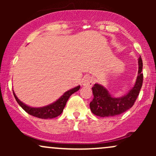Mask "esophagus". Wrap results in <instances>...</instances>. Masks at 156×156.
<instances>
[{
	"label": "esophagus",
	"mask_w": 156,
	"mask_h": 156,
	"mask_svg": "<svg viewBox=\"0 0 156 156\" xmlns=\"http://www.w3.org/2000/svg\"><path fill=\"white\" fill-rule=\"evenodd\" d=\"M93 84H94V80L90 76H85L82 80V85L84 87H92Z\"/></svg>",
	"instance_id": "1"
}]
</instances>
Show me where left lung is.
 I'll return each mask as SVG.
<instances>
[{"instance_id":"1","label":"left lung","mask_w":156,"mask_h":156,"mask_svg":"<svg viewBox=\"0 0 156 156\" xmlns=\"http://www.w3.org/2000/svg\"><path fill=\"white\" fill-rule=\"evenodd\" d=\"M138 62L139 71L136 83L125 95L114 98L101 84L95 83L93 86L92 89L94 98L89 104L93 114L101 117H114L122 114L133 106L139 96L143 82V74L141 73L143 63L141 57L139 58Z\"/></svg>"}]
</instances>
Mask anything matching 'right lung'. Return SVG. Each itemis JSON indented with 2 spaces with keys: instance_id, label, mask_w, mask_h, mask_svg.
I'll return each mask as SVG.
<instances>
[{
  "instance_id": "obj_1",
  "label": "right lung",
  "mask_w": 156,
  "mask_h": 156,
  "mask_svg": "<svg viewBox=\"0 0 156 156\" xmlns=\"http://www.w3.org/2000/svg\"><path fill=\"white\" fill-rule=\"evenodd\" d=\"M80 87V86H78V87H75V88L69 89V90H68L67 92L64 93L63 95L60 98H58L54 103L46 105V106L39 107V108H33V107H30L28 105L24 104L23 102H21L17 98L14 91L13 94L17 103L22 107L23 110L26 111L30 115L40 118V119H52V118L58 117V116H59L62 114L69 97L72 95L73 93L79 90Z\"/></svg>"
}]
</instances>
